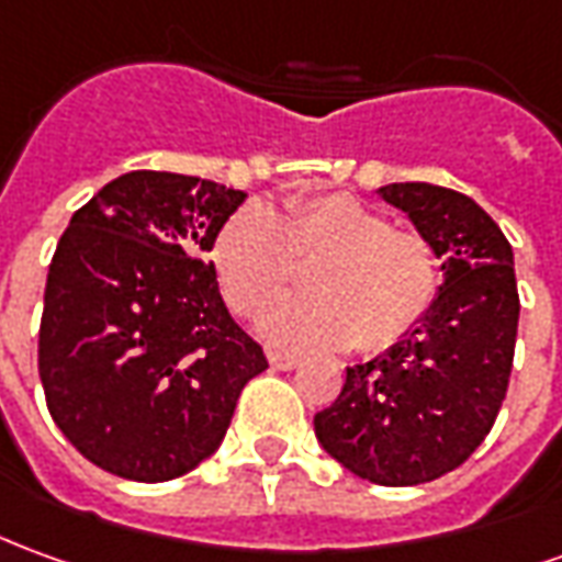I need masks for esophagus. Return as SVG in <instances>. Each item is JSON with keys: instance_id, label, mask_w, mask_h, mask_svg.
Segmentation results:
<instances>
[{"instance_id": "esophagus-1", "label": "esophagus", "mask_w": 562, "mask_h": 562, "mask_svg": "<svg viewBox=\"0 0 562 562\" xmlns=\"http://www.w3.org/2000/svg\"><path fill=\"white\" fill-rule=\"evenodd\" d=\"M268 362L273 371H294V368L301 364V359H297V356H289V352H277V349H270Z\"/></svg>"}]
</instances>
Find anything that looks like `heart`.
I'll return each instance as SVG.
<instances>
[{
    "mask_svg": "<svg viewBox=\"0 0 562 562\" xmlns=\"http://www.w3.org/2000/svg\"><path fill=\"white\" fill-rule=\"evenodd\" d=\"M210 258L225 301L243 316L284 291L295 263L317 261L310 295L278 302L255 322L270 347L289 352L395 347L441 289L429 243L395 231L390 215L352 194L285 200L277 210L246 203L215 231Z\"/></svg>",
    "mask_w": 562,
    "mask_h": 562,
    "instance_id": "heart-1",
    "label": "heart"
}]
</instances>
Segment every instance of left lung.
I'll list each match as a JSON object with an SVG mask.
<instances>
[{
  "instance_id": "left-lung-1",
  "label": "left lung",
  "mask_w": 562,
  "mask_h": 562,
  "mask_svg": "<svg viewBox=\"0 0 562 562\" xmlns=\"http://www.w3.org/2000/svg\"><path fill=\"white\" fill-rule=\"evenodd\" d=\"M380 198L402 210L441 261L429 316L371 362L347 368L331 407L313 417L328 457L380 486H414L453 472L493 429L517 337L514 252L472 198L392 182Z\"/></svg>"
}]
</instances>
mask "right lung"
Here are the masks:
<instances>
[{
	"label": "right lung",
	"instance_id": "add662e5",
	"mask_svg": "<svg viewBox=\"0 0 562 562\" xmlns=\"http://www.w3.org/2000/svg\"><path fill=\"white\" fill-rule=\"evenodd\" d=\"M243 191L133 170L72 215L48 268L38 376L57 429L105 472L160 484L225 438L265 349L231 319L206 252Z\"/></svg>",
	"mask_w": 562,
	"mask_h": 562
}]
</instances>
